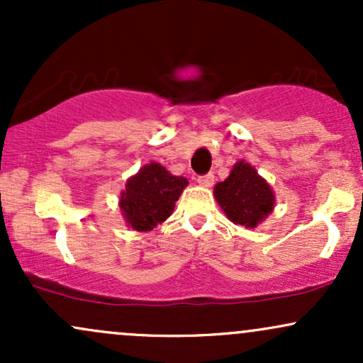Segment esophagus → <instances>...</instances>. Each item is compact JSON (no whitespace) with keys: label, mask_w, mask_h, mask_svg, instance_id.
Segmentation results:
<instances>
[{"label":"esophagus","mask_w":363,"mask_h":363,"mask_svg":"<svg viewBox=\"0 0 363 363\" xmlns=\"http://www.w3.org/2000/svg\"><path fill=\"white\" fill-rule=\"evenodd\" d=\"M196 181H198L199 186L210 187V186H213L215 176H213V174H205V176H199L198 179H196Z\"/></svg>","instance_id":"34e87169"}]
</instances>
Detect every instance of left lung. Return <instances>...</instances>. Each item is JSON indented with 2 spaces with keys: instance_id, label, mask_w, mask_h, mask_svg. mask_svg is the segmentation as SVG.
<instances>
[{
  "instance_id": "obj_1",
  "label": "left lung",
  "mask_w": 363,
  "mask_h": 363,
  "mask_svg": "<svg viewBox=\"0 0 363 363\" xmlns=\"http://www.w3.org/2000/svg\"><path fill=\"white\" fill-rule=\"evenodd\" d=\"M215 198L234 223L254 228L274 206V194L268 182L245 162H237L230 176L215 186Z\"/></svg>"
}]
</instances>
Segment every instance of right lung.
Listing matches in <instances>:
<instances>
[{"instance_id": "obj_1", "label": "right lung", "mask_w": 363, "mask_h": 363, "mask_svg": "<svg viewBox=\"0 0 363 363\" xmlns=\"http://www.w3.org/2000/svg\"><path fill=\"white\" fill-rule=\"evenodd\" d=\"M187 184L186 177L172 176L160 164L145 165L129 179L121 194L119 206L128 225L138 232H148L165 222Z\"/></svg>"}]
</instances>
